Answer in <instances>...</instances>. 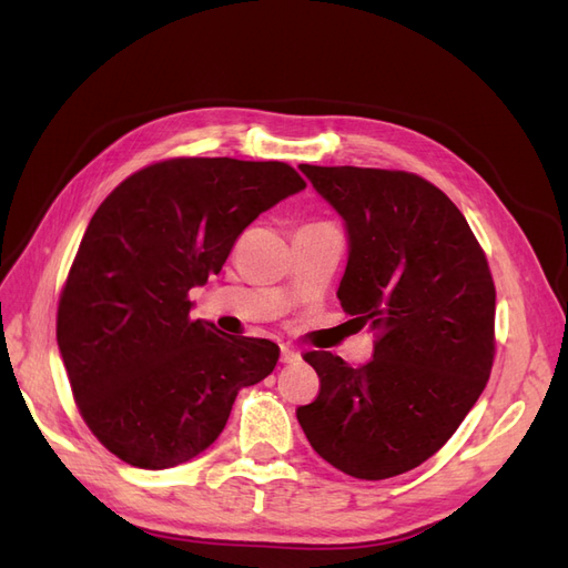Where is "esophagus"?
<instances>
[{"label": "esophagus", "instance_id": "34e87169", "mask_svg": "<svg viewBox=\"0 0 568 568\" xmlns=\"http://www.w3.org/2000/svg\"><path fill=\"white\" fill-rule=\"evenodd\" d=\"M280 351H282V363L284 365H291V363H296V359H301V353L298 351H294V348H291V346H286V343H282V346H280Z\"/></svg>", "mask_w": 568, "mask_h": 568}]
</instances>
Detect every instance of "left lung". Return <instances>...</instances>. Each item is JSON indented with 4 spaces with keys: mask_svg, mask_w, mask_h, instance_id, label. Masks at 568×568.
Here are the masks:
<instances>
[{
    "mask_svg": "<svg viewBox=\"0 0 568 568\" xmlns=\"http://www.w3.org/2000/svg\"><path fill=\"white\" fill-rule=\"evenodd\" d=\"M341 215L343 311L376 332L372 363L313 351L315 403L296 409L315 453L382 480L419 467L484 393L495 353V286L467 220L440 189L400 170L298 165Z\"/></svg>",
    "mask_w": 568,
    "mask_h": 568,
    "instance_id": "8db88e82",
    "label": "left lung"
}]
</instances>
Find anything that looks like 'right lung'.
Wrapping results in <instances>:
<instances>
[{
    "instance_id": "obj_1",
    "label": "right lung",
    "mask_w": 568,
    "mask_h": 568,
    "mask_svg": "<svg viewBox=\"0 0 568 568\" xmlns=\"http://www.w3.org/2000/svg\"><path fill=\"white\" fill-rule=\"evenodd\" d=\"M305 182L280 161L173 159L118 184L84 232L57 341L92 434L140 469L203 453L232 405L274 369L267 338L192 320L189 291L217 274L251 222Z\"/></svg>"
}]
</instances>
